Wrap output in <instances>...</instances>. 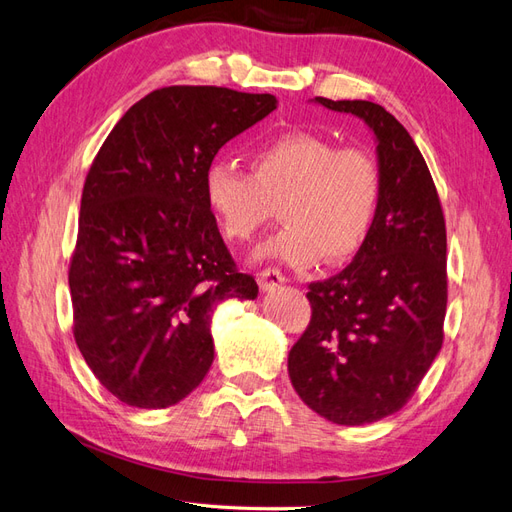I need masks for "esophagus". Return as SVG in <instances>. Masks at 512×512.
I'll use <instances>...</instances> for the list:
<instances>
[{"instance_id": "34e87169", "label": "esophagus", "mask_w": 512, "mask_h": 512, "mask_svg": "<svg viewBox=\"0 0 512 512\" xmlns=\"http://www.w3.org/2000/svg\"><path fill=\"white\" fill-rule=\"evenodd\" d=\"M257 283L261 287V292H270V290H274V287L285 283V277H283V272L277 268H266L257 274Z\"/></svg>"}]
</instances>
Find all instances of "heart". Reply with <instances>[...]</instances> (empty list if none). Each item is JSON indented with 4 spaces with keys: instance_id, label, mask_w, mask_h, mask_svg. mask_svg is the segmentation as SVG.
<instances>
[{
    "instance_id": "b5f03b06",
    "label": "heart",
    "mask_w": 512,
    "mask_h": 512,
    "mask_svg": "<svg viewBox=\"0 0 512 512\" xmlns=\"http://www.w3.org/2000/svg\"><path fill=\"white\" fill-rule=\"evenodd\" d=\"M205 201L222 233L246 242L281 201L285 225L261 248V255L294 268L322 257L342 261L368 238L381 196L374 157L359 147L337 149L329 138L287 131L253 153L251 173L231 162L205 170Z\"/></svg>"
}]
</instances>
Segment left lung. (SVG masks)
Instances as JSON below:
<instances>
[{"instance_id": "8db88e82", "label": "left lung", "mask_w": 512, "mask_h": 512, "mask_svg": "<svg viewBox=\"0 0 512 512\" xmlns=\"http://www.w3.org/2000/svg\"><path fill=\"white\" fill-rule=\"evenodd\" d=\"M313 101L370 127L381 196L355 259L309 285L311 322L290 350L287 372L311 411L361 426L400 411L439 355L445 220L424 157L396 116L372 101Z\"/></svg>"}]
</instances>
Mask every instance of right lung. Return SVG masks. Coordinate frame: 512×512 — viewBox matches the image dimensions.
<instances>
[{
    "mask_svg": "<svg viewBox=\"0 0 512 512\" xmlns=\"http://www.w3.org/2000/svg\"><path fill=\"white\" fill-rule=\"evenodd\" d=\"M277 110L272 95L168 86L134 103L99 149L71 259L75 344L97 381L136 409H166L214 361L212 316L257 298L205 201L222 144Z\"/></svg>",
    "mask_w": 512,
    "mask_h": 512,
    "instance_id": "obj_1",
    "label": "right lung"
}]
</instances>
